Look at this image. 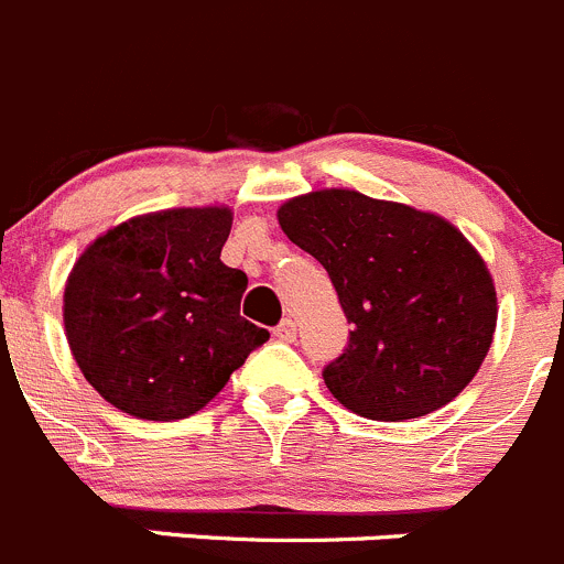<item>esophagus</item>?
I'll return each instance as SVG.
<instances>
[{
    "mask_svg": "<svg viewBox=\"0 0 564 564\" xmlns=\"http://www.w3.org/2000/svg\"><path fill=\"white\" fill-rule=\"evenodd\" d=\"M273 337L282 343H293L296 340V324L291 318H285L279 326H273Z\"/></svg>",
    "mask_w": 564,
    "mask_h": 564,
    "instance_id": "34e87169",
    "label": "esophagus"
}]
</instances>
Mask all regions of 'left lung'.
<instances>
[{
  "label": "left lung",
  "mask_w": 564,
  "mask_h": 564,
  "mask_svg": "<svg viewBox=\"0 0 564 564\" xmlns=\"http://www.w3.org/2000/svg\"><path fill=\"white\" fill-rule=\"evenodd\" d=\"M279 227L329 273L351 332L324 368L329 393L371 421L429 415L476 377L496 332V288L459 229L357 191L279 207Z\"/></svg>",
  "instance_id": "left-lung-1"
}]
</instances>
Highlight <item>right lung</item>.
<instances>
[{
  "label": "right lung",
  "instance_id": "right-lung-1",
  "mask_svg": "<svg viewBox=\"0 0 564 564\" xmlns=\"http://www.w3.org/2000/svg\"><path fill=\"white\" fill-rule=\"evenodd\" d=\"M227 207H182L118 224L74 265L63 321L96 393L143 421H180L221 393L268 340L240 315L246 279L221 262Z\"/></svg>",
  "mask_w": 564,
  "mask_h": 564
}]
</instances>
